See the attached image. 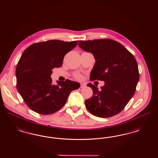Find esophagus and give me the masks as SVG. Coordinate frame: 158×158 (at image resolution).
<instances>
[{"mask_svg":"<svg viewBox=\"0 0 158 158\" xmlns=\"http://www.w3.org/2000/svg\"><path fill=\"white\" fill-rule=\"evenodd\" d=\"M86 86V85L85 84H84V83H81V88H85Z\"/></svg>","mask_w":158,"mask_h":158,"instance_id":"obj_1","label":"esophagus"}]
</instances>
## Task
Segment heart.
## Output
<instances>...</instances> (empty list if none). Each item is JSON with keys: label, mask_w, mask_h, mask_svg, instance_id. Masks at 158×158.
<instances>
[{"label": "heart", "mask_w": 158, "mask_h": 158, "mask_svg": "<svg viewBox=\"0 0 158 158\" xmlns=\"http://www.w3.org/2000/svg\"><path fill=\"white\" fill-rule=\"evenodd\" d=\"M75 77L77 79L81 80V79H82V75H81L80 74H76L75 75Z\"/></svg>", "instance_id": "b5f03b06"}]
</instances>
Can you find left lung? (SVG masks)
<instances>
[{
  "label": "left lung",
  "mask_w": 158,
  "mask_h": 158,
  "mask_svg": "<svg viewBox=\"0 0 158 158\" xmlns=\"http://www.w3.org/2000/svg\"><path fill=\"white\" fill-rule=\"evenodd\" d=\"M79 46L92 53L95 63L90 74L91 81H104L91 98L85 100L87 110L95 116L107 118L120 113L135 94L139 79L137 61L133 55L117 41L110 39L80 41Z\"/></svg>",
  "instance_id": "left-lung-1"
}]
</instances>
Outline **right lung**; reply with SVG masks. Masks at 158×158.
<instances>
[{
  "instance_id": "obj_1",
  "label": "right lung",
  "mask_w": 158,
  "mask_h": 158,
  "mask_svg": "<svg viewBox=\"0 0 158 158\" xmlns=\"http://www.w3.org/2000/svg\"><path fill=\"white\" fill-rule=\"evenodd\" d=\"M77 41L48 40L34 43L23 53L16 68V88L27 106L35 113L48 115L56 113L66 104L78 82L66 79L52 84V69L60 68L64 56Z\"/></svg>"
}]
</instances>
